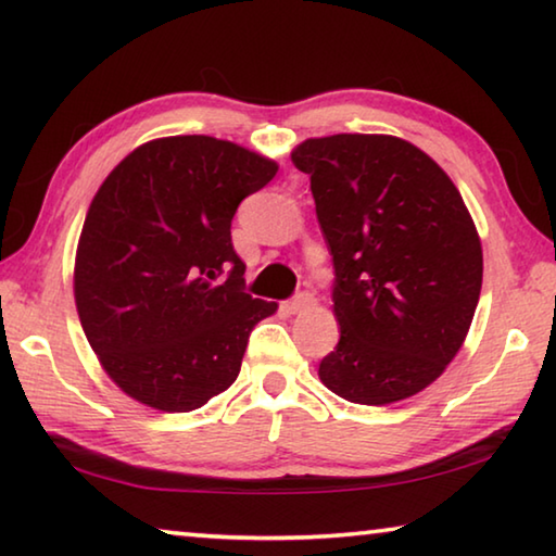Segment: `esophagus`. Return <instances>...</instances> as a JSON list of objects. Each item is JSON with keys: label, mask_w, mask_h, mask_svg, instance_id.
Here are the masks:
<instances>
[{"label": "esophagus", "mask_w": 556, "mask_h": 556, "mask_svg": "<svg viewBox=\"0 0 556 556\" xmlns=\"http://www.w3.org/2000/svg\"><path fill=\"white\" fill-rule=\"evenodd\" d=\"M314 304V294H308V291H301V294H296L294 299H289L287 304H285V308L289 314H299V312H304V308H308Z\"/></svg>", "instance_id": "34e87169"}]
</instances>
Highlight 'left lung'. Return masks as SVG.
<instances>
[{
    "mask_svg": "<svg viewBox=\"0 0 556 556\" xmlns=\"http://www.w3.org/2000/svg\"><path fill=\"white\" fill-rule=\"evenodd\" d=\"M291 162L312 178L336 269L341 341L318 378L355 404L407 400L454 361L481 296L464 199L434 159L390 135L306 139Z\"/></svg>",
    "mask_w": 556,
    "mask_h": 556,
    "instance_id": "left-lung-1",
    "label": "left lung"
}]
</instances>
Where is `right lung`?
Instances as JSON below:
<instances>
[{"label":"right lung","instance_id":"right-lung-1","mask_svg":"<svg viewBox=\"0 0 556 556\" xmlns=\"http://www.w3.org/2000/svg\"><path fill=\"white\" fill-rule=\"evenodd\" d=\"M271 159L205 135L137 147L98 188L75 252V306L122 392L162 412L203 407L238 378L275 301L244 294L230 238Z\"/></svg>","mask_w":556,"mask_h":556}]
</instances>
